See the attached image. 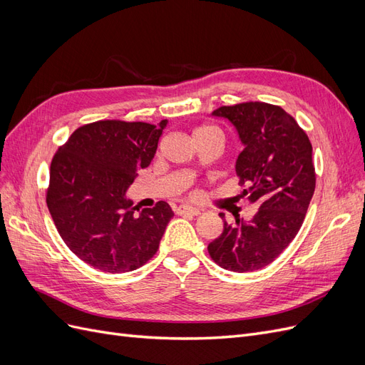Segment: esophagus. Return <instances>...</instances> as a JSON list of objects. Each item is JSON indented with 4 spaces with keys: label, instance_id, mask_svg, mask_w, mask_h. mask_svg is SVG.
I'll return each mask as SVG.
<instances>
[{
    "label": "esophagus",
    "instance_id": "1",
    "mask_svg": "<svg viewBox=\"0 0 365 365\" xmlns=\"http://www.w3.org/2000/svg\"><path fill=\"white\" fill-rule=\"evenodd\" d=\"M200 213H201L200 210L189 207V205H180L178 208H176V215H180V216H197Z\"/></svg>",
    "mask_w": 365,
    "mask_h": 365
}]
</instances>
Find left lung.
Here are the masks:
<instances>
[{
  "mask_svg": "<svg viewBox=\"0 0 365 365\" xmlns=\"http://www.w3.org/2000/svg\"><path fill=\"white\" fill-rule=\"evenodd\" d=\"M237 130L244 150L236 173L244 196L259 208L248 222L236 216L208 244L220 268L250 272L277 259L300 230L315 190L312 145L292 115L280 106L247 102L220 106L212 113Z\"/></svg>",
  "mask_w": 365,
  "mask_h": 365,
  "instance_id": "8db88e82",
  "label": "left lung"
}]
</instances>
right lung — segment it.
<instances>
[{
	"mask_svg": "<svg viewBox=\"0 0 365 365\" xmlns=\"http://www.w3.org/2000/svg\"><path fill=\"white\" fill-rule=\"evenodd\" d=\"M165 125L98 120L77 128L54 153L47 189L53 222L65 245L98 271H134L158 251L170 205L160 201L135 215L126 190L153 160Z\"/></svg>",
	"mask_w": 365,
	"mask_h": 365,
	"instance_id": "right-lung-1",
	"label": "right lung"
}]
</instances>
